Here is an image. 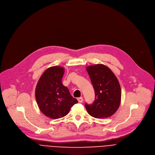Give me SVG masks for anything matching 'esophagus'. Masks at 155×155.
Wrapping results in <instances>:
<instances>
[{"mask_svg":"<svg viewBox=\"0 0 155 155\" xmlns=\"http://www.w3.org/2000/svg\"><path fill=\"white\" fill-rule=\"evenodd\" d=\"M77 99H78V102H80V103H82L83 102V98H82V97H79V98H78Z\"/></svg>","mask_w":155,"mask_h":155,"instance_id":"obj_1","label":"esophagus"}]
</instances>
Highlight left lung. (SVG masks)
<instances>
[{
	"label": "left lung",
	"mask_w": 155,
	"mask_h": 155,
	"mask_svg": "<svg viewBox=\"0 0 155 155\" xmlns=\"http://www.w3.org/2000/svg\"><path fill=\"white\" fill-rule=\"evenodd\" d=\"M95 91L92 104L85 103L88 113L95 118H107L118 109L121 99L119 81L106 66L99 64L87 67Z\"/></svg>",
	"instance_id": "obj_1"
}]
</instances>
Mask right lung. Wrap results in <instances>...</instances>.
<instances>
[{
	"instance_id": "1",
	"label": "right lung",
	"mask_w": 155,
	"mask_h": 155,
	"mask_svg": "<svg viewBox=\"0 0 155 155\" xmlns=\"http://www.w3.org/2000/svg\"><path fill=\"white\" fill-rule=\"evenodd\" d=\"M64 68L53 67L48 68L37 84L35 96L38 107L44 114L56 119L67 115L78 101L71 95L68 88L63 85Z\"/></svg>"
}]
</instances>
